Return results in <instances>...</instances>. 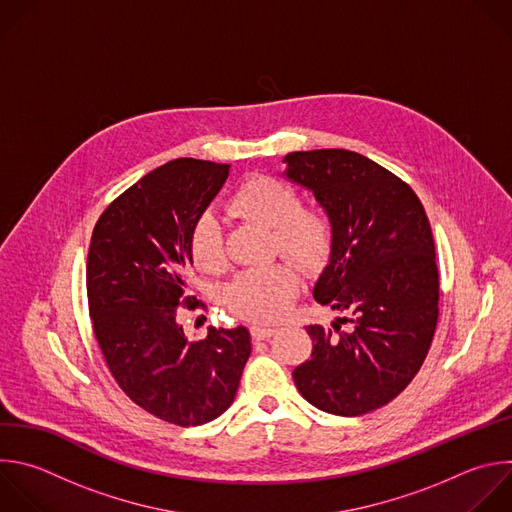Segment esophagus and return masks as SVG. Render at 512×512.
<instances>
[{
	"label": "esophagus",
	"mask_w": 512,
	"mask_h": 512,
	"mask_svg": "<svg viewBox=\"0 0 512 512\" xmlns=\"http://www.w3.org/2000/svg\"><path fill=\"white\" fill-rule=\"evenodd\" d=\"M277 333V327L275 325H263V323H255L251 327V335L253 339H269L271 335Z\"/></svg>",
	"instance_id": "esophagus-1"
}]
</instances>
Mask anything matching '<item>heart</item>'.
Wrapping results in <instances>:
<instances>
[{"mask_svg":"<svg viewBox=\"0 0 512 512\" xmlns=\"http://www.w3.org/2000/svg\"><path fill=\"white\" fill-rule=\"evenodd\" d=\"M227 207L235 217L273 229V249L291 257L303 269L321 267L331 253L333 229L329 219L317 209L301 207L299 193L279 179L253 175L241 181ZM189 251L199 269L211 273L223 269V231L211 213L195 221L189 235ZM297 289V269L281 261L235 275L223 291V301L245 319L273 321L291 307Z\"/></svg>","mask_w":512,"mask_h":512,"instance_id":"1","label":"heart"}]
</instances>
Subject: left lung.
<instances>
[{
	"label": "left lung",
	"mask_w": 512,
	"mask_h": 512,
	"mask_svg": "<svg viewBox=\"0 0 512 512\" xmlns=\"http://www.w3.org/2000/svg\"><path fill=\"white\" fill-rule=\"evenodd\" d=\"M287 179L313 191L329 215V265L317 303L350 311L341 323L307 325L311 358L293 370L301 396L337 416L392 402L418 374L438 323L440 279L426 211L408 183L344 148L291 152Z\"/></svg>",
	"instance_id": "8db88e82"
}]
</instances>
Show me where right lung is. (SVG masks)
I'll return each instance as SVG.
<instances>
[{
    "label": "right lung",
    "instance_id": "obj_1",
    "mask_svg": "<svg viewBox=\"0 0 512 512\" xmlns=\"http://www.w3.org/2000/svg\"><path fill=\"white\" fill-rule=\"evenodd\" d=\"M229 177V164L170 160L116 197L92 231L86 291L96 342L120 390L148 414L199 426L235 400L251 354L245 327L187 339L189 235Z\"/></svg>",
    "mask_w": 512,
    "mask_h": 512
}]
</instances>
